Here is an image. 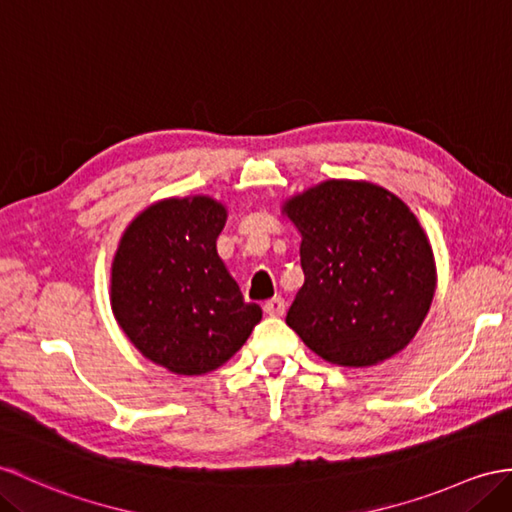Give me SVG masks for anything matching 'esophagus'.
<instances>
[{
	"instance_id": "34e87169",
	"label": "esophagus",
	"mask_w": 512,
	"mask_h": 512,
	"mask_svg": "<svg viewBox=\"0 0 512 512\" xmlns=\"http://www.w3.org/2000/svg\"><path fill=\"white\" fill-rule=\"evenodd\" d=\"M264 312L268 316H283L285 314V301L281 299V296H272L270 301L264 303Z\"/></svg>"
}]
</instances>
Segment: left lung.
I'll return each instance as SVG.
<instances>
[{
  "label": "left lung",
  "mask_w": 512,
  "mask_h": 512,
  "mask_svg": "<svg viewBox=\"0 0 512 512\" xmlns=\"http://www.w3.org/2000/svg\"><path fill=\"white\" fill-rule=\"evenodd\" d=\"M301 233L303 288L285 316L320 358L373 366L417 334L436 290L432 246L388 189L325 181L283 205Z\"/></svg>",
  "instance_id": "8db88e82"
}]
</instances>
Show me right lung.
Here are the masks:
<instances>
[{"instance_id": "obj_1", "label": "right lung", "mask_w": 512, "mask_h": 512, "mask_svg": "<svg viewBox=\"0 0 512 512\" xmlns=\"http://www.w3.org/2000/svg\"><path fill=\"white\" fill-rule=\"evenodd\" d=\"M227 209L209 196L154 202L128 224L111 307L128 340L176 375H202L242 349L261 320L216 251Z\"/></svg>"}]
</instances>
